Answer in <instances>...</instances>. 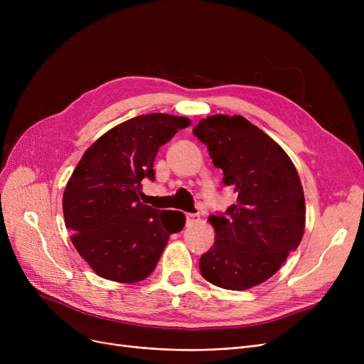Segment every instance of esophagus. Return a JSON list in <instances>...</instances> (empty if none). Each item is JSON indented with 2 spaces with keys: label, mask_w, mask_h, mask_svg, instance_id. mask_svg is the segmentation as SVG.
Instances as JSON below:
<instances>
[{
  "label": "esophagus",
  "mask_w": 364,
  "mask_h": 364,
  "mask_svg": "<svg viewBox=\"0 0 364 364\" xmlns=\"http://www.w3.org/2000/svg\"><path fill=\"white\" fill-rule=\"evenodd\" d=\"M195 221H199V215L198 214H186V223L187 224L195 223Z\"/></svg>",
  "instance_id": "esophagus-1"
}]
</instances>
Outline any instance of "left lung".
<instances>
[{
	"instance_id": "left-lung-1",
	"label": "left lung",
	"mask_w": 364,
	"mask_h": 364,
	"mask_svg": "<svg viewBox=\"0 0 364 364\" xmlns=\"http://www.w3.org/2000/svg\"><path fill=\"white\" fill-rule=\"evenodd\" d=\"M193 134L237 193L225 213L209 217L215 242L200 257V274L223 289H250L270 279L302 239L299 176L284 150L240 114L208 117Z\"/></svg>"
}]
</instances>
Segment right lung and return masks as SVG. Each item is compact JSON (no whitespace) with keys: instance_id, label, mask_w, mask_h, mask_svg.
<instances>
[{"instance_id":"obj_1","label":"right lung","mask_w":364,"mask_h":364,"mask_svg":"<svg viewBox=\"0 0 364 364\" xmlns=\"http://www.w3.org/2000/svg\"><path fill=\"white\" fill-rule=\"evenodd\" d=\"M190 121L150 113L125 121L95 141L75 168L63 195V215L72 243L103 279L136 283L146 279L180 232L184 214L159 211L140 202L144 178L155 180L161 146Z\"/></svg>"}]
</instances>
